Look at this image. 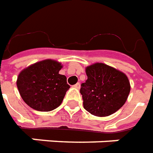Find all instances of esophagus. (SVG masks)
Masks as SVG:
<instances>
[{"label": "esophagus", "mask_w": 153, "mask_h": 153, "mask_svg": "<svg viewBox=\"0 0 153 153\" xmlns=\"http://www.w3.org/2000/svg\"><path fill=\"white\" fill-rule=\"evenodd\" d=\"M74 87L76 89H80V87H81V84L78 82V83H76V84L74 85Z\"/></svg>", "instance_id": "1"}]
</instances>
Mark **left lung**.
<instances>
[{
	"mask_svg": "<svg viewBox=\"0 0 153 153\" xmlns=\"http://www.w3.org/2000/svg\"><path fill=\"white\" fill-rule=\"evenodd\" d=\"M87 80L80 92L83 106L95 116H109L126 102L130 83L122 71L105 63H94L85 68Z\"/></svg>",
	"mask_w": 153,
	"mask_h": 153,
	"instance_id": "left-lung-1",
	"label": "left lung"
}]
</instances>
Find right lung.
Segmentation results:
<instances>
[{"label": "right lung", "mask_w": 153, "mask_h": 153, "mask_svg": "<svg viewBox=\"0 0 153 153\" xmlns=\"http://www.w3.org/2000/svg\"><path fill=\"white\" fill-rule=\"evenodd\" d=\"M60 62L46 59L20 71L17 87L23 100L32 109L48 112L60 105L70 88L67 77L59 74Z\"/></svg>", "instance_id": "1"}]
</instances>
